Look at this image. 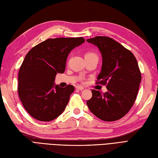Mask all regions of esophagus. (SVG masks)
I'll use <instances>...</instances> for the list:
<instances>
[{"label":"esophagus","mask_w":158,"mask_h":158,"mask_svg":"<svg viewBox=\"0 0 158 158\" xmlns=\"http://www.w3.org/2000/svg\"><path fill=\"white\" fill-rule=\"evenodd\" d=\"M76 89H78V90H83L84 89V87L82 86H77L76 87Z\"/></svg>","instance_id":"obj_1"}]
</instances>
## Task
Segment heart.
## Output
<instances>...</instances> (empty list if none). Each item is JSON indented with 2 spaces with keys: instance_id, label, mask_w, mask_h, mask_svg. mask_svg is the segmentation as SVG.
I'll return each mask as SVG.
<instances>
[{
  "instance_id": "1",
  "label": "heart",
  "mask_w": 158,
  "mask_h": 158,
  "mask_svg": "<svg viewBox=\"0 0 158 158\" xmlns=\"http://www.w3.org/2000/svg\"><path fill=\"white\" fill-rule=\"evenodd\" d=\"M97 57V54L94 53V52H87L85 55V58H90V57Z\"/></svg>"
}]
</instances>
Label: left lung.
<instances>
[{
	"label": "left lung",
	"mask_w": 158,
	"mask_h": 158,
	"mask_svg": "<svg viewBox=\"0 0 158 158\" xmlns=\"http://www.w3.org/2000/svg\"><path fill=\"white\" fill-rule=\"evenodd\" d=\"M98 48L102 56V67L96 84L106 85L107 91L101 94L92 90L93 96L86 101L89 110L106 122L124 117L136 100L141 81V73L131 51L107 36L87 39Z\"/></svg>",
	"instance_id": "1"
}]
</instances>
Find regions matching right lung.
Returning a JSON list of instances; mask_svg holds the SVG:
<instances>
[{
    "instance_id": "obj_1",
    "label": "right lung",
    "mask_w": 158,
    "mask_h": 158,
    "mask_svg": "<svg viewBox=\"0 0 158 158\" xmlns=\"http://www.w3.org/2000/svg\"><path fill=\"white\" fill-rule=\"evenodd\" d=\"M85 42L82 37L49 38L27 52L19 68L17 90L23 107L31 116L49 122L63 113L74 86L55 85V76L65 72L71 51Z\"/></svg>"
}]
</instances>
